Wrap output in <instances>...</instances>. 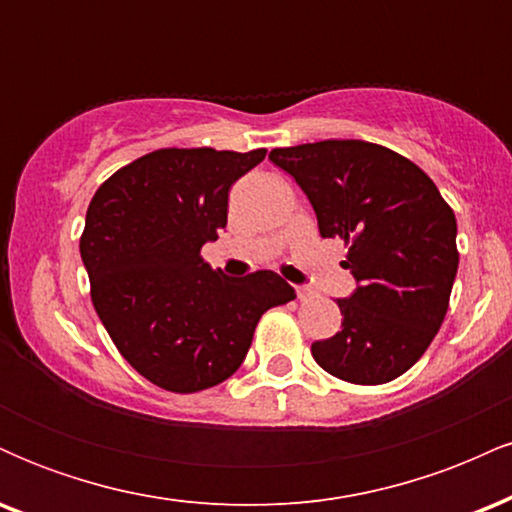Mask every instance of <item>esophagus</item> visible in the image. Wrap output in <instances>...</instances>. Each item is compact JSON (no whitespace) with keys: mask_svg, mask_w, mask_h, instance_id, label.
I'll return each mask as SVG.
<instances>
[{"mask_svg":"<svg viewBox=\"0 0 512 512\" xmlns=\"http://www.w3.org/2000/svg\"><path fill=\"white\" fill-rule=\"evenodd\" d=\"M296 293H298V298H301V301H308V298L313 296V289H308V286H298Z\"/></svg>","mask_w":512,"mask_h":512,"instance_id":"obj_1","label":"esophagus"}]
</instances>
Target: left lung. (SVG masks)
Returning a JSON list of instances; mask_svg holds the SVG:
<instances>
[{"mask_svg":"<svg viewBox=\"0 0 512 512\" xmlns=\"http://www.w3.org/2000/svg\"><path fill=\"white\" fill-rule=\"evenodd\" d=\"M274 166L308 195L322 238L349 248L356 291L339 298L342 330L310 346L317 366L354 385H383L414 366L448 313L457 221L409 158L361 139L274 149Z\"/></svg>","mask_w":512,"mask_h":512,"instance_id":"obj_1","label":"left lung"}]
</instances>
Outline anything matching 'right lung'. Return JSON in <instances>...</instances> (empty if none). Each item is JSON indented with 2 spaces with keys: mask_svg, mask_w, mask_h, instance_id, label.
<instances>
[{
  "mask_svg": "<svg viewBox=\"0 0 512 512\" xmlns=\"http://www.w3.org/2000/svg\"><path fill=\"white\" fill-rule=\"evenodd\" d=\"M264 154L158 149L110 175L88 204L79 250L93 308L129 366L163 390L231 378L262 313L296 298L269 269L231 279L199 255L226 228L231 185Z\"/></svg>",
  "mask_w": 512,
  "mask_h": 512,
  "instance_id": "add662e5",
  "label": "right lung"
}]
</instances>
